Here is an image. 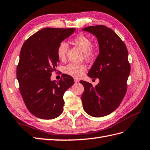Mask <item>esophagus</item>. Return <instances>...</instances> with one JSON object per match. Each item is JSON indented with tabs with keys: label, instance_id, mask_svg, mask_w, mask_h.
<instances>
[{
	"label": "esophagus",
	"instance_id": "34e87169",
	"mask_svg": "<svg viewBox=\"0 0 150 150\" xmlns=\"http://www.w3.org/2000/svg\"><path fill=\"white\" fill-rule=\"evenodd\" d=\"M74 83H79V79L77 78H74Z\"/></svg>",
	"mask_w": 150,
	"mask_h": 150
}]
</instances>
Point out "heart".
Returning <instances> with one entry per match:
<instances>
[{
    "label": "heart",
    "mask_w": 150,
    "mask_h": 150,
    "mask_svg": "<svg viewBox=\"0 0 150 150\" xmlns=\"http://www.w3.org/2000/svg\"><path fill=\"white\" fill-rule=\"evenodd\" d=\"M73 43L77 45L83 52V56L86 59H91L96 54V49L92 45V40L84 34H79L73 39ZM69 45L65 42H62L57 47V55L61 60H64L66 58ZM86 69V66L82 64L71 63L64 67V73L72 77L79 78L84 74Z\"/></svg>",
    "instance_id": "1"
}]
</instances>
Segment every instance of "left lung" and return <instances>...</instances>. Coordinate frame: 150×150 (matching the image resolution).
Masks as SVG:
<instances>
[{
	"mask_svg": "<svg viewBox=\"0 0 150 150\" xmlns=\"http://www.w3.org/2000/svg\"><path fill=\"white\" fill-rule=\"evenodd\" d=\"M98 39L99 54L88 73L91 78H98L95 86L80 81L84 86L81 100L84 110L92 117H101L114 112L121 104L127 90L130 72L128 52L119 36L103 25L83 29Z\"/></svg>",
	"mask_w": 150,
	"mask_h": 150,
	"instance_id": "left-lung-1",
	"label": "left lung"
}]
</instances>
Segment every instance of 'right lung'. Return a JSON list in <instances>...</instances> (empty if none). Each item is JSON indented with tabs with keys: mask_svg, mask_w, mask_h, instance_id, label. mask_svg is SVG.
<instances>
[{
	"mask_svg": "<svg viewBox=\"0 0 150 150\" xmlns=\"http://www.w3.org/2000/svg\"><path fill=\"white\" fill-rule=\"evenodd\" d=\"M74 28H44L26 40L16 67L20 92L26 107L35 117L52 119L64 110L65 92L74 84L63 74L58 82L51 80L59 62L57 47L75 31Z\"/></svg>",
	"mask_w": 150,
	"mask_h": 150,
	"instance_id": "obj_1",
	"label": "right lung"
}]
</instances>
